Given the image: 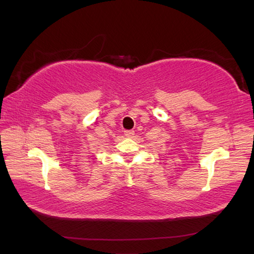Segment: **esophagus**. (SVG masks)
<instances>
[{"label":"esophagus","instance_id":"esophagus-1","mask_svg":"<svg viewBox=\"0 0 254 254\" xmlns=\"http://www.w3.org/2000/svg\"><path fill=\"white\" fill-rule=\"evenodd\" d=\"M134 134H135V132L134 131H132V130H127V131H124V135H126L127 137H133L134 136Z\"/></svg>","mask_w":254,"mask_h":254}]
</instances>
